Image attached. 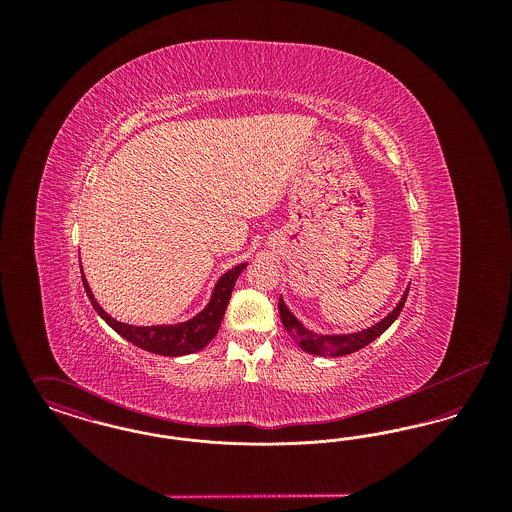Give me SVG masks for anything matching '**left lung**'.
I'll return each mask as SVG.
<instances>
[{
    "label": "left lung",
    "instance_id": "1",
    "mask_svg": "<svg viewBox=\"0 0 512 512\" xmlns=\"http://www.w3.org/2000/svg\"><path fill=\"white\" fill-rule=\"evenodd\" d=\"M407 295H409V290L403 293L401 301L397 303V307L391 311L390 315L382 318L378 324L361 330V332H355V334H341V336H318L315 332H309L297 318L293 317L292 311L286 307L282 297L278 301V311H280V318H282L286 332L299 343V347L303 351L320 355V357H341V355H351V353L363 349L368 343L376 340L380 334H384L393 324V320L399 317V313L403 311Z\"/></svg>",
    "mask_w": 512,
    "mask_h": 512
}]
</instances>
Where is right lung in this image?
<instances>
[{
    "label": "right lung",
    "mask_w": 512,
    "mask_h": 512,
    "mask_svg": "<svg viewBox=\"0 0 512 512\" xmlns=\"http://www.w3.org/2000/svg\"><path fill=\"white\" fill-rule=\"evenodd\" d=\"M247 267V263H242L238 267L224 272L213 290L209 305L194 318L180 322V324H167V326H132L124 324L115 318L109 317L101 307H99L94 293L90 290L84 274V290L88 293L94 309L98 311L99 317L103 318L119 336L124 340L146 349L149 353L155 355H165V357H180V355H190L195 351H201L209 341L213 340L219 332L220 322L226 313L230 295L234 290V284L242 270ZM82 272V270H80Z\"/></svg>",
    "instance_id": "1"
}]
</instances>
